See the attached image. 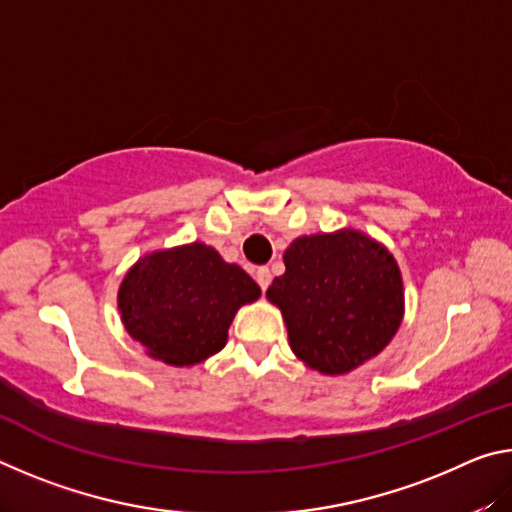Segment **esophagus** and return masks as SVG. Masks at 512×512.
Segmentation results:
<instances>
[{"mask_svg":"<svg viewBox=\"0 0 512 512\" xmlns=\"http://www.w3.org/2000/svg\"><path fill=\"white\" fill-rule=\"evenodd\" d=\"M255 280H257L259 287H262V291H266L268 284H271V271H268V268H257Z\"/></svg>","mask_w":512,"mask_h":512,"instance_id":"34e87169","label":"esophagus"}]
</instances>
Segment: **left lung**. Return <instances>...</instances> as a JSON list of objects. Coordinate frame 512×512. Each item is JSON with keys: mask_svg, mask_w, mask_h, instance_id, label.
<instances>
[{"mask_svg": "<svg viewBox=\"0 0 512 512\" xmlns=\"http://www.w3.org/2000/svg\"><path fill=\"white\" fill-rule=\"evenodd\" d=\"M266 298L280 307L293 354L323 375L377 357L404 316L402 273L386 246L357 230L298 237Z\"/></svg>", "mask_w": 512, "mask_h": 512, "instance_id": "left-lung-1", "label": "left lung"}]
</instances>
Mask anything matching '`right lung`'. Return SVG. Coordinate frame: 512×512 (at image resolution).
I'll use <instances>...</instances> for the list:
<instances>
[{
	"mask_svg": "<svg viewBox=\"0 0 512 512\" xmlns=\"http://www.w3.org/2000/svg\"><path fill=\"white\" fill-rule=\"evenodd\" d=\"M244 268L214 248L187 244L137 259L117 293L126 332L169 366H196L219 352L241 305L259 298Z\"/></svg>",
	"mask_w": 512,
	"mask_h": 512,
	"instance_id": "obj_1",
	"label": "right lung"
}]
</instances>
